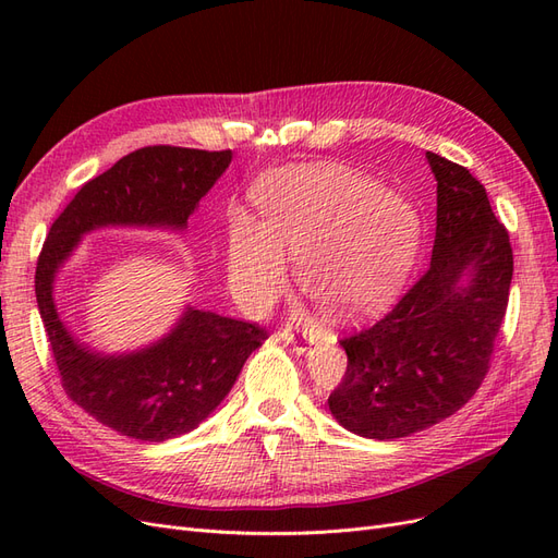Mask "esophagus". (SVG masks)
I'll return each instance as SVG.
<instances>
[{"mask_svg":"<svg viewBox=\"0 0 558 558\" xmlns=\"http://www.w3.org/2000/svg\"><path fill=\"white\" fill-rule=\"evenodd\" d=\"M275 337H277L279 342L293 347L295 353H305V351L310 349V344H312V340H307V337L295 335V332H291V330H279Z\"/></svg>","mask_w":558,"mask_h":558,"instance_id":"1","label":"esophagus"}]
</instances>
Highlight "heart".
Wrapping results in <instances>:
<instances>
[{
	"label": "heart",
	"mask_w": 558,
	"mask_h": 558,
	"mask_svg": "<svg viewBox=\"0 0 558 558\" xmlns=\"http://www.w3.org/2000/svg\"><path fill=\"white\" fill-rule=\"evenodd\" d=\"M260 221L232 211L226 226V279L248 312L272 305L298 281L337 316H361L391 300L418 256L421 223L400 195L337 165H298L256 185Z\"/></svg>",
	"instance_id": "obj_1"
}]
</instances>
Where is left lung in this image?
I'll return each mask as SVG.
<instances>
[{
    "mask_svg": "<svg viewBox=\"0 0 558 558\" xmlns=\"http://www.w3.org/2000/svg\"><path fill=\"white\" fill-rule=\"evenodd\" d=\"M437 181L433 258L373 328L342 340L347 373L328 398L337 424L398 440L459 412L475 396L508 310L512 246L484 185L426 154Z\"/></svg>",
    "mask_w": 558,
    "mask_h": 558,
    "instance_id": "left-lung-1",
    "label": "left lung"
}]
</instances>
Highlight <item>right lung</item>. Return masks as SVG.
Listing matches in <instances>:
<instances>
[{"instance_id":"add662e5","label":"right lung","mask_w":558,"mask_h":558,"mask_svg":"<svg viewBox=\"0 0 558 558\" xmlns=\"http://www.w3.org/2000/svg\"><path fill=\"white\" fill-rule=\"evenodd\" d=\"M230 162L232 150H134L83 185L50 226L41 248L37 305L64 391L99 424L132 440L165 442L195 430L226 400L265 332L246 320L185 305L158 340L130 351H99L62 318L58 277L95 230L181 234Z\"/></svg>"}]
</instances>
